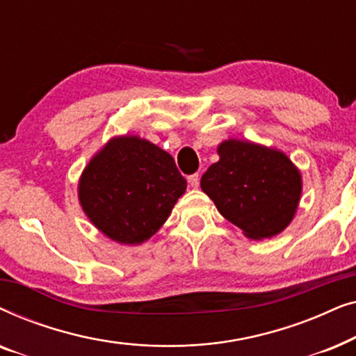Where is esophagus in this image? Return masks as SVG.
<instances>
[{
    "instance_id": "obj_1",
    "label": "esophagus",
    "mask_w": 356,
    "mask_h": 356,
    "mask_svg": "<svg viewBox=\"0 0 356 356\" xmlns=\"http://www.w3.org/2000/svg\"><path fill=\"white\" fill-rule=\"evenodd\" d=\"M188 183H189V186H191V188H197L199 186V173L189 175Z\"/></svg>"
}]
</instances>
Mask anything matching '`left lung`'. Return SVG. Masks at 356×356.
<instances>
[{
  "mask_svg": "<svg viewBox=\"0 0 356 356\" xmlns=\"http://www.w3.org/2000/svg\"><path fill=\"white\" fill-rule=\"evenodd\" d=\"M217 152L201 188L218 212L251 240L284 232L298 209L300 170L280 150L250 140H223Z\"/></svg>",
  "mask_w": 356,
  "mask_h": 356,
  "instance_id": "1",
  "label": "left lung"
}]
</instances>
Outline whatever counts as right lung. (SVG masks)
I'll list each match as a JSON object with an SVG mask.
<instances>
[{"label": "right lung", "instance_id": "obj_1", "mask_svg": "<svg viewBox=\"0 0 356 356\" xmlns=\"http://www.w3.org/2000/svg\"><path fill=\"white\" fill-rule=\"evenodd\" d=\"M82 211L121 245H140L163 225L186 191V179L168 152L138 136L113 138L79 179Z\"/></svg>", "mask_w": 356, "mask_h": 356}]
</instances>
